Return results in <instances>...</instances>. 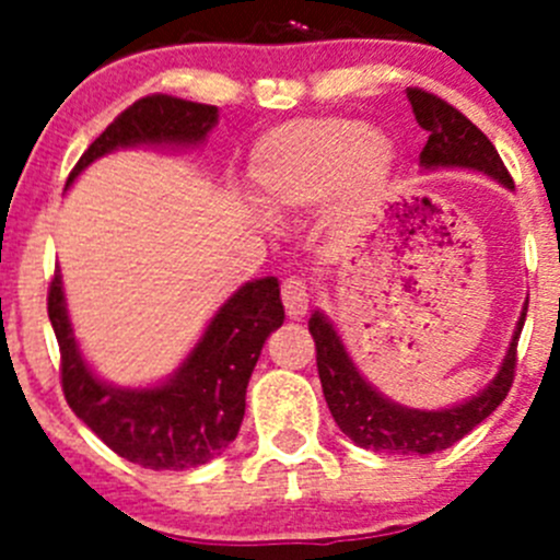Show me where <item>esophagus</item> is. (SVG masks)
<instances>
[{"label":"esophagus","instance_id":"esophagus-1","mask_svg":"<svg viewBox=\"0 0 560 560\" xmlns=\"http://www.w3.org/2000/svg\"><path fill=\"white\" fill-rule=\"evenodd\" d=\"M308 301H312V290H308L306 281L301 276H290L281 284V303H284V312L290 319H301L308 312Z\"/></svg>","mask_w":560,"mask_h":560}]
</instances>
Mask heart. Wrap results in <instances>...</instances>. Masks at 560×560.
Returning <instances> with one entry per match:
<instances>
[{
	"instance_id": "1",
	"label": "heart",
	"mask_w": 560,
	"mask_h": 560,
	"mask_svg": "<svg viewBox=\"0 0 560 560\" xmlns=\"http://www.w3.org/2000/svg\"><path fill=\"white\" fill-rule=\"evenodd\" d=\"M385 132L352 118H301L254 143L248 178L268 211H308L330 200V219L360 222L374 211L393 173Z\"/></svg>"
}]
</instances>
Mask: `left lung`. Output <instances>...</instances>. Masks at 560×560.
Here are the masks:
<instances>
[{"mask_svg": "<svg viewBox=\"0 0 560 560\" xmlns=\"http://www.w3.org/2000/svg\"><path fill=\"white\" fill-rule=\"evenodd\" d=\"M406 97H409L417 124L428 132V143L420 154L422 167H471V171L493 175L504 186L515 189L499 151L477 124L468 121L447 100L436 97L425 89H406ZM525 312H528V303L523 306L510 352H506L504 365L495 374V380L482 393L468 398L466 404L442 411L406 409V406L393 404L385 395L376 393L358 374L330 322L319 312H314L308 319V332L316 343V371H319L322 393H325L332 420L358 447L374 450V453L431 455L453 447L485 417L493 415L510 393L512 382H515L517 341H521V330L525 325Z\"/></svg>", "mask_w": 560, "mask_h": 560, "instance_id": "left-lung-1", "label": "left lung"}]
</instances>
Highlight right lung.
<instances>
[{
	"label": "right lung",
	"mask_w": 560,
	"mask_h": 560,
	"mask_svg": "<svg viewBox=\"0 0 560 560\" xmlns=\"http://www.w3.org/2000/svg\"><path fill=\"white\" fill-rule=\"evenodd\" d=\"M213 124V105L171 94L140 97L83 151L67 184L118 145L200 143ZM48 316L59 341L61 389L70 409L129 463L154 471H184L222 455L238 436L248 380L265 338L284 322V306L273 276L248 281L219 308L178 374L151 389L107 387L89 371L67 319L59 270L48 287Z\"/></svg>",
	"instance_id": "obj_1"
}]
</instances>
